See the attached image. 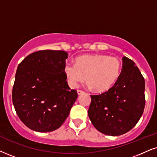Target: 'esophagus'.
Listing matches in <instances>:
<instances>
[{"label": "esophagus", "mask_w": 157, "mask_h": 157, "mask_svg": "<svg viewBox=\"0 0 157 157\" xmlns=\"http://www.w3.org/2000/svg\"><path fill=\"white\" fill-rule=\"evenodd\" d=\"M77 93H78V95H80V94H83V93H84V91H82V90H77Z\"/></svg>", "instance_id": "esophagus-1"}]
</instances>
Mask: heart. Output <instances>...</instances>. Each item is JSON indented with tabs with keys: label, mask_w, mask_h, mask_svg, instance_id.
I'll list each match as a JSON object with an SVG mask.
<instances>
[{
	"label": "heart",
	"mask_w": 157,
	"mask_h": 157,
	"mask_svg": "<svg viewBox=\"0 0 157 157\" xmlns=\"http://www.w3.org/2000/svg\"><path fill=\"white\" fill-rule=\"evenodd\" d=\"M122 63L117 57L105 55H85L75 59V64L67 63L65 73L70 86L76 87L86 78L88 86L96 92L110 90L119 80Z\"/></svg>",
	"instance_id": "b5f03b06"
}]
</instances>
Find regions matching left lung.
<instances>
[{
	"label": "left lung",
	"mask_w": 157,
	"mask_h": 157,
	"mask_svg": "<svg viewBox=\"0 0 157 157\" xmlns=\"http://www.w3.org/2000/svg\"><path fill=\"white\" fill-rule=\"evenodd\" d=\"M119 80L107 92L91 95L88 115L100 132L119 136L136 125L145 108V80L135 63L127 57Z\"/></svg>",
	"instance_id": "1"
}]
</instances>
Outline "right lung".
I'll use <instances>...</instances> for the list:
<instances>
[{
	"mask_svg": "<svg viewBox=\"0 0 157 157\" xmlns=\"http://www.w3.org/2000/svg\"><path fill=\"white\" fill-rule=\"evenodd\" d=\"M65 51L42 50L30 54L17 67L12 101L21 121L39 132H52L63 124L78 98L65 73Z\"/></svg>",
	"mask_w": 157,
	"mask_h": 157,
	"instance_id": "add662e5",
	"label": "right lung"
}]
</instances>
